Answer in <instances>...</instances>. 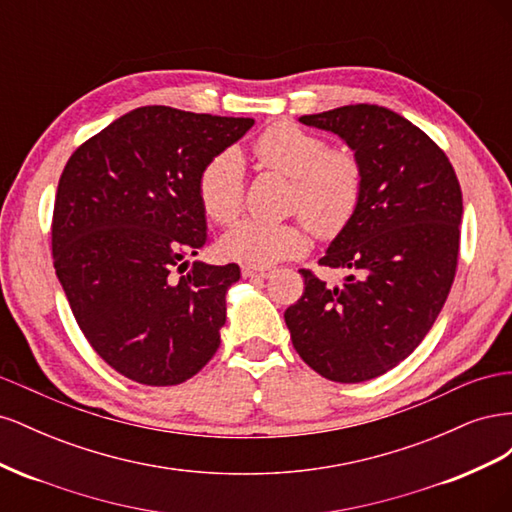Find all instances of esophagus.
Segmentation results:
<instances>
[{
  "label": "esophagus",
  "mask_w": 512,
  "mask_h": 512,
  "mask_svg": "<svg viewBox=\"0 0 512 512\" xmlns=\"http://www.w3.org/2000/svg\"><path fill=\"white\" fill-rule=\"evenodd\" d=\"M243 277H252V280H265V277L271 273L269 269H262V267H254V265H245L241 269Z\"/></svg>",
  "instance_id": "obj_1"
}]
</instances>
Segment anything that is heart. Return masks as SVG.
<instances>
[{"label": "heart", "mask_w": 512, "mask_h": 512, "mask_svg": "<svg viewBox=\"0 0 512 512\" xmlns=\"http://www.w3.org/2000/svg\"><path fill=\"white\" fill-rule=\"evenodd\" d=\"M260 166L292 179V209L301 211L318 237H335L352 220L363 192V170L348 151H331L327 141L294 123H273L254 143ZM198 200L209 220L230 224L243 209V164L235 151L211 158L198 175ZM301 222L269 224L243 220L220 241L226 258L269 267L307 250Z\"/></svg>", "instance_id": "obj_1"}]
</instances>
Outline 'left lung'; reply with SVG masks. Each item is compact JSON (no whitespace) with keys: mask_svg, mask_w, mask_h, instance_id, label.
Here are the masks:
<instances>
[{"mask_svg":"<svg viewBox=\"0 0 512 512\" xmlns=\"http://www.w3.org/2000/svg\"><path fill=\"white\" fill-rule=\"evenodd\" d=\"M352 149L363 192L320 265L346 269L329 286L301 269L303 297L284 312L294 350L333 382H365L423 342L455 280L461 188L444 151L414 123L378 104L299 117Z\"/></svg>","mask_w":512,"mask_h":512,"instance_id":"obj_1","label":"left lung"}]
</instances>
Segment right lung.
Instances as JSON below:
<instances>
[{
    "label": "right lung",
    "instance_id": "1",
    "mask_svg": "<svg viewBox=\"0 0 512 512\" xmlns=\"http://www.w3.org/2000/svg\"><path fill=\"white\" fill-rule=\"evenodd\" d=\"M252 126L250 117L141 106L91 136L61 173L57 280L87 342L121 376L181 384L220 348L226 292L241 269L185 256L209 241L200 170Z\"/></svg>",
    "mask_w": 512,
    "mask_h": 512
}]
</instances>
